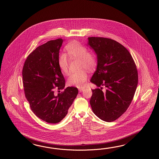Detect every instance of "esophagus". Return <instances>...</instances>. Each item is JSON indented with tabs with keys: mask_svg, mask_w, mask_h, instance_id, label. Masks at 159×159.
Segmentation results:
<instances>
[{
	"mask_svg": "<svg viewBox=\"0 0 159 159\" xmlns=\"http://www.w3.org/2000/svg\"><path fill=\"white\" fill-rule=\"evenodd\" d=\"M84 90V88H80V89H79V91H80V92H82Z\"/></svg>",
	"mask_w": 159,
	"mask_h": 159,
	"instance_id": "34e87169",
	"label": "esophagus"
}]
</instances>
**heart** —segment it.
Listing matches in <instances>:
<instances>
[{
    "label": "heart",
    "mask_w": 159,
    "mask_h": 159,
    "mask_svg": "<svg viewBox=\"0 0 159 159\" xmlns=\"http://www.w3.org/2000/svg\"><path fill=\"white\" fill-rule=\"evenodd\" d=\"M69 57L71 60H78L80 69H86L93 70L98 65V57L92 52H88V48L80 42L73 41L67 44L65 47ZM58 64L61 72L64 75L69 74V60L65 53H60L58 57ZM88 80V74L84 70L71 73L68 79V84L70 86L77 88L84 87Z\"/></svg>",
    "instance_id": "obj_1"
}]
</instances>
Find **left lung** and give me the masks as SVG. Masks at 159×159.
<instances>
[{
  "mask_svg": "<svg viewBox=\"0 0 159 159\" xmlns=\"http://www.w3.org/2000/svg\"><path fill=\"white\" fill-rule=\"evenodd\" d=\"M88 40L98 57L90 82L98 88L91 90L90 103L99 118L113 122L133 99L138 82L136 66L129 51L118 42L105 37H88Z\"/></svg>",
  "mask_w": 159,
  "mask_h": 159,
  "instance_id": "left-lung-1",
  "label": "left lung"
}]
</instances>
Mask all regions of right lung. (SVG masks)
<instances>
[{
    "label": "right lung",
    "instance_id": "obj_1",
    "mask_svg": "<svg viewBox=\"0 0 159 159\" xmlns=\"http://www.w3.org/2000/svg\"><path fill=\"white\" fill-rule=\"evenodd\" d=\"M63 40L58 39L36 48L27 57L22 71L25 97L38 118L48 123L61 121L78 94V89L65 88L64 75L58 64Z\"/></svg>",
    "mask_w": 159,
    "mask_h": 159
}]
</instances>
